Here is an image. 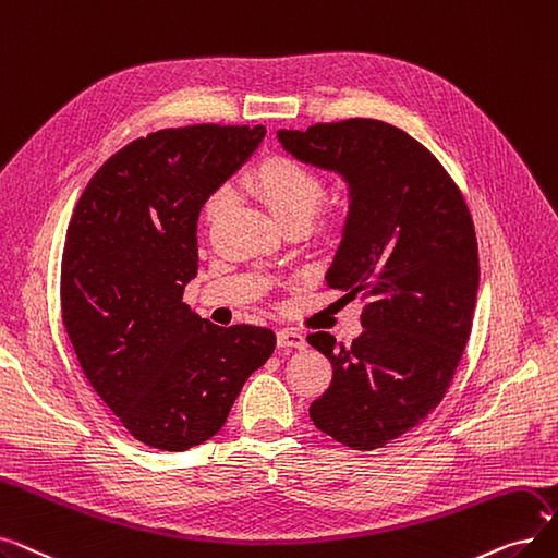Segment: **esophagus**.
I'll return each instance as SVG.
<instances>
[{
  "label": "esophagus",
  "mask_w": 558,
  "mask_h": 558,
  "mask_svg": "<svg viewBox=\"0 0 558 558\" xmlns=\"http://www.w3.org/2000/svg\"><path fill=\"white\" fill-rule=\"evenodd\" d=\"M277 344L279 348H288V350H304L306 348V338L300 331L293 329H281L277 333Z\"/></svg>",
  "instance_id": "34e87169"
}]
</instances>
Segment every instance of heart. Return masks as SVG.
Masks as SVG:
<instances>
[{"mask_svg":"<svg viewBox=\"0 0 558 558\" xmlns=\"http://www.w3.org/2000/svg\"><path fill=\"white\" fill-rule=\"evenodd\" d=\"M250 189L268 206L277 222L308 218L320 206L325 185L323 179L293 158L275 156L263 161L250 177ZM229 208V191L220 189L204 202L206 225H216Z\"/></svg>","mask_w":558,"mask_h":558,"instance_id":"obj_1","label":"heart"}]
</instances>
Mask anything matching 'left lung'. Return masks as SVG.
<instances>
[{"label": "left lung", "instance_id": "1", "mask_svg": "<svg viewBox=\"0 0 558 558\" xmlns=\"http://www.w3.org/2000/svg\"><path fill=\"white\" fill-rule=\"evenodd\" d=\"M277 138L298 161L348 183L325 279L350 298L363 290V333L352 348H336L327 331L308 336L333 367L308 413L323 434L369 452L417 427L454 377L480 288L474 225L438 158L388 122L279 129Z\"/></svg>", "mask_w": 558, "mask_h": 558}]
</instances>
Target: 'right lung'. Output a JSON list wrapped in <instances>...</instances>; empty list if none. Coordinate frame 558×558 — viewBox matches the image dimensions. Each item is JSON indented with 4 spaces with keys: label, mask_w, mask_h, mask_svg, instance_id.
Segmentation results:
<instances>
[{
    "label": "right lung",
    "mask_w": 558,
    "mask_h": 558,
    "mask_svg": "<svg viewBox=\"0 0 558 558\" xmlns=\"http://www.w3.org/2000/svg\"><path fill=\"white\" fill-rule=\"evenodd\" d=\"M265 126L161 129L106 161L68 225L61 311L86 379L136 440L183 452L216 436L272 329L218 327L183 304L197 220Z\"/></svg>",
    "instance_id": "right-lung-1"
}]
</instances>
